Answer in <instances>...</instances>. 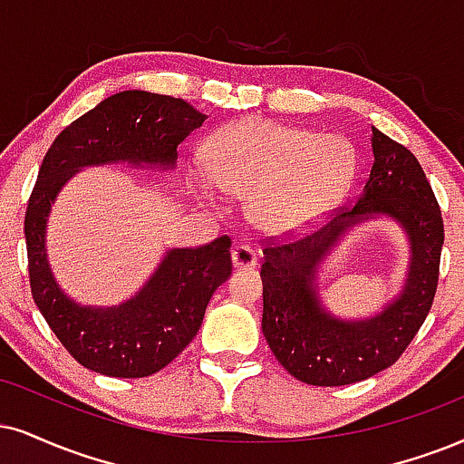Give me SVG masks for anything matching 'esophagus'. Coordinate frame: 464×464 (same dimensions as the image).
Segmentation results:
<instances>
[{"label":"esophagus","instance_id":"obj_1","mask_svg":"<svg viewBox=\"0 0 464 464\" xmlns=\"http://www.w3.org/2000/svg\"><path fill=\"white\" fill-rule=\"evenodd\" d=\"M256 262H258V256H256V251L247 247V245H237V247H232V265L237 268H251L256 266Z\"/></svg>","mask_w":464,"mask_h":464}]
</instances>
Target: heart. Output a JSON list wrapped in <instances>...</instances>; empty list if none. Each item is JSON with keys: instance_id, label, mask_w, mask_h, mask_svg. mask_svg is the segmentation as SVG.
<instances>
[{"instance_id": "heart-1", "label": "heart", "mask_w": 464, "mask_h": 464, "mask_svg": "<svg viewBox=\"0 0 464 464\" xmlns=\"http://www.w3.org/2000/svg\"><path fill=\"white\" fill-rule=\"evenodd\" d=\"M188 185L206 204L221 191L249 196V217L268 234H299L331 213L357 176V150L266 118H245L213 137L208 161H191Z\"/></svg>"}]
</instances>
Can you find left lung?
Segmentation results:
<instances>
[{
	"label": "left lung",
	"mask_w": 464,
	"mask_h": 464,
	"mask_svg": "<svg viewBox=\"0 0 464 464\" xmlns=\"http://www.w3.org/2000/svg\"><path fill=\"white\" fill-rule=\"evenodd\" d=\"M372 163L363 193L318 232L271 245L262 265V334L296 381L318 387L351 385L398 362L432 307L443 219L413 152L372 127ZM370 220L393 222L410 245L399 293L365 317H340L324 303L326 258L346 233Z\"/></svg>",
	"instance_id": "left-lung-1"
}]
</instances>
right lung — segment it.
<instances>
[{
    "mask_svg": "<svg viewBox=\"0 0 464 464\" xmlns=\"http://www.w3.org/2000/svg\"><path fill=\"white\" fill-rule=\"evenodd\" d=\"M208 116L187 101L124 90L62 130L44 154L25 213L34 303L83 368L141 379L165 368L202 327L206 305L230 277V238L198 249L168 247L141 288L118 305H83L64 293L51 268V206L72 176L99 165L174 171L179 146Z\"/></svg>",
    "mask_w": 464,
    "mask_h": 464,
    "instance_id": "1",
    "label": "right lung"
}]
</instances>
